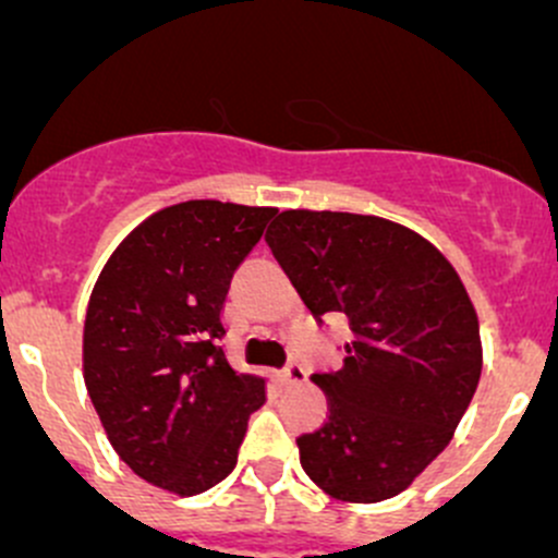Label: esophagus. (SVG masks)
Wrapping results in <instances>:
<instances>
[{"mask_svg":"<svg viewBox=\"0 0 558 558\" xmlns=\"http://www.w3.org/2000/svg\"><path fill=\"white\" fill-rule=\"evenodd\" d=\"M278 380L283 386H296V384H305L307 380V369H305V364H300V362H291L289 367L286 369H280L278 373Z\"/></svg>","mask_w":558,"mask_h":558,"instance_id":"34e87169","label":"esophagus"}]
</instances>
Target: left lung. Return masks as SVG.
Returning a JSON list of instances; mask_svg holds the SVG:
<instances>
[{"label": "left lung", "mask_w": 558, "mask_h": 558, "mask_svg": "<svg viewBox=\"0 0 558 558\" xmlns=\"http://www.w3.org/2000/svg\"><path fill=\"white\" fill-rule=\"evenodd\" d=\"M315 318L342 313V367L311 375L329 415L296 437L307 477L340 502H384L453 440L483 369L481 324L453 264L380 216L283 210L264 238Z\"/></svg>", "instance_id": "obj_1"}]
</instances>
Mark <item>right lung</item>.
Instances as JSON below:
<instances>
[{
	"instance_id": "obj_1",
	"label": "right lung",
	"mask_w": 558,
	"mask_h": 558,
	"mask_svg": "<svg viewBox=\"0 0 558 558\" xmlns=\"http://www.w3.org/2000/svg\"><path fill=\"white\" fill-rule=\"evenodd\" d=\"M278 207L189 199L134 227L94 283L83 380L107 440L143 481L194 497L238 464L267 380L221 348L229 283Z\"/></svg>"
}]
</instances>
